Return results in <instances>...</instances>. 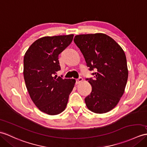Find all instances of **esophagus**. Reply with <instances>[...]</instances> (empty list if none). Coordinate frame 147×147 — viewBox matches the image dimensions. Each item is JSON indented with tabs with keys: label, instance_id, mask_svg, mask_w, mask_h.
<instances>
[{
	"label": "esophagus",
	"instance_id": "1",
	"mask_svg": "<svg viewBox=\"0 0 147 147\" xmlns=\"http://www.w3.org/2000/svg\"><path fill=\"white\" fill-rule=\"evenodd\" d=\"M83 78H82L81 77H80V78H78V79H76V84H80V83H81L82 81H83Z\"/></svg>",
	"mask_w": 147,
	"mask_h": 147
}]
</instances>
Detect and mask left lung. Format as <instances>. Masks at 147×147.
<instances>
[{"label":"left lung","mask_w":147,"mask_h":147,"mask_svg":"<svg viewBox=\"0 0 147 147\" xmlns=\"http://www.w3.org/2000/svg\"><path fill=\"white\" fill-rule=\"evenodd\" d=\"M74 41L90 70L96 71L93 73L94 79L88 81L92 91L84 99L87 108L98 114L111 111L123 94L128 80L124 51L113 39L103 33L77 35Z\"/></svg>","instance_id":"1"}]
</instances>
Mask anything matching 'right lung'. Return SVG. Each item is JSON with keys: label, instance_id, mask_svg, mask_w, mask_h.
<instances>
[{"label": "right lung", "instance_id": "right-lung-1", "mask_svg": "<svg viewBox=\"0 0 147 147\" xmlns=\"http://www.w3.org/2000/svg\"><path fill=\"white\" fill-rule=\"evenodd\" d=\"M74 35L45 36L34 42L24 57V78L33 103L40 111L56 115L66 107L74 79L56 78L58 55L71 43Z\"/></svg>", "mask_w": 147, "mask_h": 147}]
</instances>
